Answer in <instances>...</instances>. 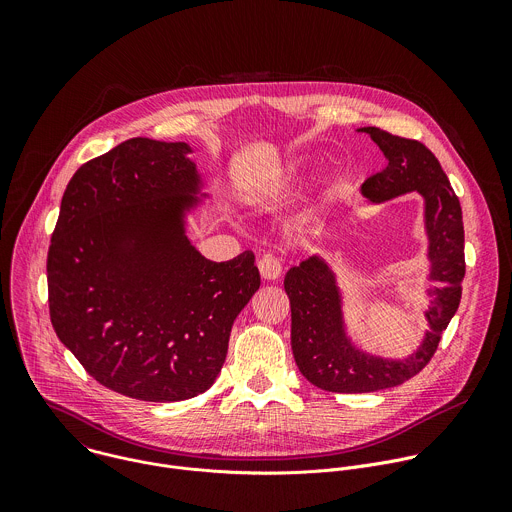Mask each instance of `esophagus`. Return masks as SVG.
Here are the masks:
<instances>
[{"label":"esophagus","instance_id":"34e87169","mask_svg":"<svg viewBox=\"0 0 512 512\" xmlns=\"http://www.w3.org/2000/svg\"><path fill=\"white\" fill-rule=\"evenodd\" d=\"M257 267H259L261 277H263V279H267V281H273V279H277V277L281 275V263H279V259H277V257L265 255V257H261V259H259Z\"/></svg>","mask_w":512,"mask_h":512}]
</instances>
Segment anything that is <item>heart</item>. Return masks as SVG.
Returning a JSON list of instances; mask_svg holds the SVG:
<instances>
[{"label":"heart","mask_w":512,"mask_h":512,"mask_svg":"<svg viewBox=\"0 0 512 512\" xmlns=\"http://www.w3.org/2000/svg\"><path fill=\"white\" fill-rule=\"evenodd\" d=\"M306 172H308V164H306L304 160H294V162H289V164L285 166V170L281 172V176H279L271 186L263 188V192H259V198H263V200L275 198L277 194H281V192L289 190V188L294 186L296 182H300V178H302ZM330 188H332V192H338V190L342 188V178H338V176H336V178H332Z\"/></svg>","instance_id":"obj_1"}]
</instances>
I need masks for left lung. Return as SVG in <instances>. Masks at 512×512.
Wrapping results in <instances>:
<instances>
[{"mask_svg": "<svg viewBox=\"0 0 512 512\" xmlns=\"http://www.w3.org/2000/svg\"><path fill=\"white\" fill-rule=\"evenodd\" d=\"M369 133L387 160V168L360 186L371 204H383L407 192L423 198L427 237L429 330L405 358H385L358 348L344 324V298L336 273L320 255H310L285 275L291 306V350L300 373L318 389L332 393H373L415 377L431 360L460 298L464 263V225L460 200L437 158L415 139L391 135L379 127Z\"/></svg>", "mask_w": 512, "mask_h": 512, "instance_id": "8db88e82", "label": "left lung"}]
</instances>
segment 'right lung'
<instances>
[{
  "label": "right lung",
  "mask_w": 512,
  "mask_h": 512,
  "mask_svg": "<svg viewBox=\"0 0 512 512\" xmlns=\"http://www.w3.org/2000/svg\"><path fill=\"white\" fill-rule=\"evenodd\" d=\"M186 141L133 137L70 178L48 249L50 320L103 387L172 403L204 393L261 285L251 251L208 261L186 235L206 198Z\"/></svg>",
  "instance_id": "1"
}]
</instances>
